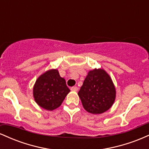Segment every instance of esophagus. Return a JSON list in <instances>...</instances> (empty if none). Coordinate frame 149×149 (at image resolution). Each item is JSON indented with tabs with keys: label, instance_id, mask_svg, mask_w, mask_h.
<instances>
[{
	"label": "esophagus",
	"instance_id": "34e87169",
	"mask_svg": "<svg viewBox=\"0 0 149 149\" xmlns=\"http://www.w3.org/2000/svg\"><path fill=\"white\" fill-rule=\"evenodd\" d=\"M78 87L76 86H73L71 88V90H72V91H78Z\"/></svg>",
	"mask_w": 149,
	"mask_h": 149
}]
</instances>
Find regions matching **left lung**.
<instances>
[{
	"label": "left lung",
	"instance_id": "obj_1",
	"mask_svg": "<svg viewBox=\"0 0 149 149\" xmlns=\"http://www.w3.org/2000/svg\"><path fill=\"white\" fill-rule=\"evenodd\" d=\"M83 107L92 114L109 110L116 98V89L111 78L103 69L89 71L78 92Z\"/></svg>",
	"mask_w": 149,
	"mask_h": 149
}]
</instances>
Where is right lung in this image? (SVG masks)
Returning a JSON list of instances; mask_svg holds the SVG:
<instances>
[{
    "mask_svg": "<svg viewBox=\"0 0 149 149\" xmlns=\"http://www.w3.org/2000/svg\"><path fill=\"white\" fill-rule=\"evenodd\" d=\"M69 92L66 81L56 69L49 70L41 75L33 87L36 102L48 111L59 107Z\"/></svg>",
    "mask_w": 149,
    "mask_h": 149,
    "instance_id": "1",
    "label": "right lung"
}]
</instances>
